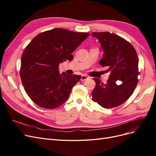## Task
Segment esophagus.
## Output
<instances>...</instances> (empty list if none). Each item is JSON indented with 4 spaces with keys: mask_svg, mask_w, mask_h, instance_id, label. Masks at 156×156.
I'll list each match as a JSON object with an SVG mask.
<instances>
[{
    "mask_svg": "<svg viewBox=\"0 0 156 156\" xmlns=\"http://www.w3.org/2000/svg\"><path fill=\"white\" fill-rule=\"evenodd\" d=\"M88 77L87 76V75H83L81 76V81H85L86 79H87Z\"/></svg>",
    "mask_w": 156,
    "mask_h": 156,
    "instance_id": "esophagus-1",
    "label": "esophagus"
}]
</instances>
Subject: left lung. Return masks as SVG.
<instances>
[{"label": "left lung", "instance_id": "1", "mask_svg": "<svg viewBox=\"0 0 156 156\" xmlns=\"http://www.w3.org/2000/svg\"><path fill=\"white\" fill-rule=\"evenodd\" d=\"M92 36L100 41L103 51L100 64L107 69L106 72H111L106 84L94 78L96 87L92 99L102 107H117L131 96L137 84V55L133 45L114 33L93 32Z\"/></svg>", "mask_w": 156, "mask_h": 156}]
</instances>
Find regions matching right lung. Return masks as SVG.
<instances>
[{
	"label": "right lung",
	"instance_id": "right-lung-1",
	"mask_svg": "<svg viewBox=\"0 0 156 156\" xmlns=\"http://www.w3.org/2000/svg\"><path fill=\"white\" fill-rule=\"evenodd\" d=\"M89 36L64 29L40 33L32 40L21 56L20 77L25 90L36 104L54 108L66 101L80 75L60 74L58 65L73 59L72 55Z\"/></svg>",
	"mask_w": 156,
	"mask_h": 156
}]
</instances>
